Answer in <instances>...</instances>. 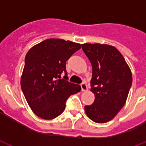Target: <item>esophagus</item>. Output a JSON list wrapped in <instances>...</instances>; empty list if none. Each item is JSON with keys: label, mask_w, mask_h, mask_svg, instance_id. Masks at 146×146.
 <instances>
[{"label": "esophagus", "mask_w": 146, "mask_h": 146, "mask_svg": "<svg viewBox=\"0 0 146 146\" xmlns=\"http://www.w3.org/2000/svg\"><path fill=\"white\" fill-rule=\"evenodd\" d=\"M81 88H82V91H85V90H88V86H87V84L84 82L81 84Z\"/></svg>", "instance_id": "obj_1"}]
</instances>
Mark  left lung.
I'll use <instances>...</instances> for the list:
<instances>
[{
  "mask_svg": "<svg viewBox=\"0 0 146 146\" xmlns=\"http://www.w3.org/2000/svg\"><path fill=\"white\" fill-rule=\"evenodd\" d=\"M82 48L91 63L90 90L95 95L94 103L84 106L85 113L94 122L105 123L124 106L132 84L131 71L114 46L83 44Z\"/></svg>",
  "mask_w": 146,
  "mask_h": 146,
  "instance_id": "left-lung-1",
  "label": "left lung"
}]
</instances>
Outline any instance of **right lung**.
<instances>
[{"label": "right lung", "instance_id": "obj_1", "mask_svg": "<svg viewBox=\"0 0 146 146\" xmlns=\"http://www.w3.org/2000/svg\"><path fill=\"white\" fill-rule=\"evenodd\" d=\"M80 44L50 38L33 46L26 55L21 86L32 111L40 118L52 119L62 113L70 96L81 86L67 81L66 62ZM62 72L66 76L60 80Z\"/></svg>", "mask_w": 146, "mask_h": 146}]
</instances>
